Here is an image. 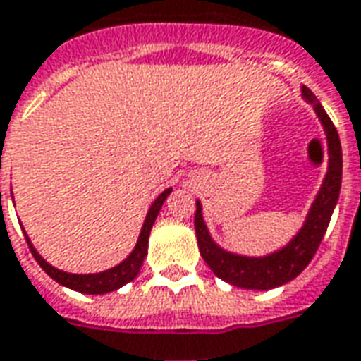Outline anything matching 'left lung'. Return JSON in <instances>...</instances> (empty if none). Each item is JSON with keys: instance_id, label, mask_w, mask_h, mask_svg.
<instances>
[{"instance_id": "8db88e82", "label": "left lung", "mask_w": 361, "mask_h": 361, "mask_svg": "<svg viewBox=\"0 0 361 361\" xmlns=\"http://www.w3.org/2000/svg\"><path fill=\"white\" fill-rule=\"evenodd\" d=\"M302 97L314 106L317 118L325 130L327 151H329V166H327V173L323 178L322 188H319L316 199L310 207L304 226L285 247L268 256H241L224 250L220 245L212 241V237L208 233L207 224L202 218L201 202L197 201L195 231H197V243H199L202 260L208 264V268L214 271L216 277H220L235 287L268 290L293 281L316 255L317 247H319L323 235L327 231V226H329L331 214H333L335 204L338 201L341 180H343V149H341L337 128L333 126V122L325 113L322 103L317 101L316 95L310 92L306 85H302Z\"/></svg>"}]
</instances>
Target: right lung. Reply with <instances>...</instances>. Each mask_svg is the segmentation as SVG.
<instances>
[{"label": "right lung", "mask_w": 361, "mask_h": 361, "mask_svg": "<svg viewBox=\"0 0 361 361\" xmlns=\"http://www.w3.org/2000/svg\"><path fill=\"white\" fill-rule=\"evenodd\" d=\"M172 193V189H166L164 193H160L154 202L149 208V212H147V218L143 221V228H141L140 239L135 243V247L130 252L126 260H122L118 266H114L111 269H105V271H99V274H68V271H63V269L53 268L51 264L45 262L44 258L39 256V252L34 248V245L28 239V235L24 233L26 237V243H28V247H30L32 255L36 258V262L44 268V271L47 276L55 279L59 285H63V287H68L72 290H78V293H84V295H105V293H111V290L120 289L122 285H126L132 279L137 277L140 274L141 266H143V258L147 256V248H149V233H151V228H153L154 220H157V216H159L160 208L166 201L168 195ZM13 197V193H11ZM24 231V229H23Z\"/></svg>", "instance_id": "obj_1"}]
</instances>
